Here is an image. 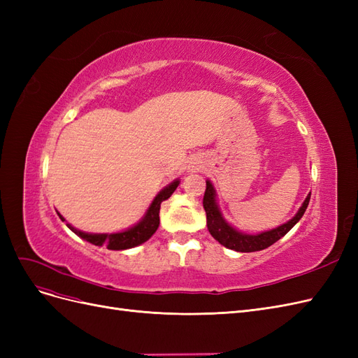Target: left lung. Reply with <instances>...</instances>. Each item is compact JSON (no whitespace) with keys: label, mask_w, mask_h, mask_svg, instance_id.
<instances>
[{"label":"left lung","mask_w":358,"mask_h":358,"mask_svg":"<svg viewBox=\"0 0 358 358\" xmlns=\"http://www.w3.org/2000/svg\"><path fill=\"white\" fill-rule=\"evenodd\" d=\"M309 200H310V194H308L305 201L301 203L297 213L285 224L276 227V229L262 231L257 234H248V233L239 231L236 227H233L224 218L218 206V201H216V191L209 179L206 180L203 208L206 210V220H208V230L215 241H218L222 246L233 249V251H237V252H255V251H262V249L268 248L270 245L278 242L280 237H284L292 227L301 220L303 213L306 212Z\"/></svg>","instance_id":"8db88e82"}]
</instances>
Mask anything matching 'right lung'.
Wrapping results in <instances>:
<instances>
[{"mask_svg": "<svg viewBox=\"0 0 358 358\" xmlns=\"http://www.w3.org/2000/svg\"><path fill=\"white\" fill-rule=\"evenodd\" d=\"M180 183L179 179H175L173 182H170L167 187L162 188L155 199L152 200V203L149 204L148 210L145 212V215L142 216L137 224H134L129 229L124 230V231H117V233H86L82 230L74 229L71 224H69L66 221V218L61 213H58V216L61 218L62 222H66L69 229L78 234L79 237H82L83 241L90 242L95 246H107V249H112V251H122V249H129L145 243L146 241H149L152 234L157 231L158 225H159V208L161 203L167 200L175 189L178 188V185Z\"/></svg>", "mask_w": 358, "mask_h": 358, "instance_id": "1", "label": "right lung"}]
</instances>
